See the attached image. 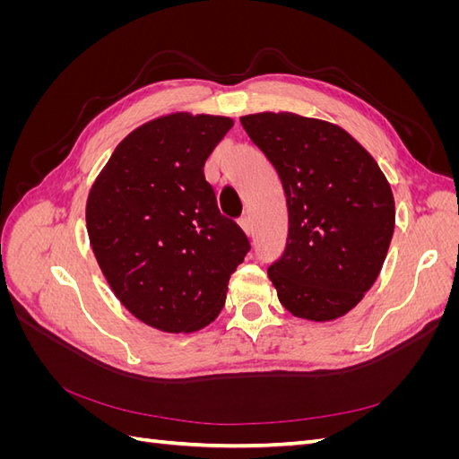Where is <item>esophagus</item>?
Listing matches in <instances>:
<instances>
[{"label": "esophagus", "mask_w": 459, "mask_h": 459, "mask_svg": "<svg viewBox=\"0 0 459 459\" xmlns=\"http://www.w3.org/2000/svg\"><path fill=\"white\" fill-rule=\"evenodd\" d=\"M239 226H241V230H243L247 235L253 233V224H251V218H248V216H241V218H239Z\"/></svg>", "instance_id": "esophagus-1"}]
</instances>
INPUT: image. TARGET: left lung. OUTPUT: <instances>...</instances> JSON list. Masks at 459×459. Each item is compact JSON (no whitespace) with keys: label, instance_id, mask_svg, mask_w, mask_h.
Masks as SVG:
<instances>
[{"label":"left lung","instance_id":"left-lung-1","mask_svg":"<svg viewBox=\"0 0 459 459\" xmlns=\"http://www.w3.org/2000/svg\"><path fill=\"white\" fill-rule=\"evenodd\" d=\"M281 179L289 211L283 256L268 268L295 317L349 314L377 280L394 231V197L369 152L337 124L295 113L241 117Z\"/></svg>","mask_w":459,"mask_h":459}]
</instances>
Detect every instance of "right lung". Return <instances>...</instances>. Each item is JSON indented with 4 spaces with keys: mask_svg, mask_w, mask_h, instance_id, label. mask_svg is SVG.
Masks as SVG:
<instances>
[{
    "mask_svg": "<svg viewBox=\"0 0 459 459\" xmlns=\"http://www.w3.org/2000/svg\"><path fill=\"white\" fill-rule=\"evenodd\" d=\"M233 120L172 113L117 145L86 203L90 245L132 316L164 333L206 327L248 253L243 230L220 214L204 162Z\"/></svg>",
    "mask_w": 459,
    "mask_h": 459,
    "instance_id": "1",
    "label": "right lung"
}]
</instances>
